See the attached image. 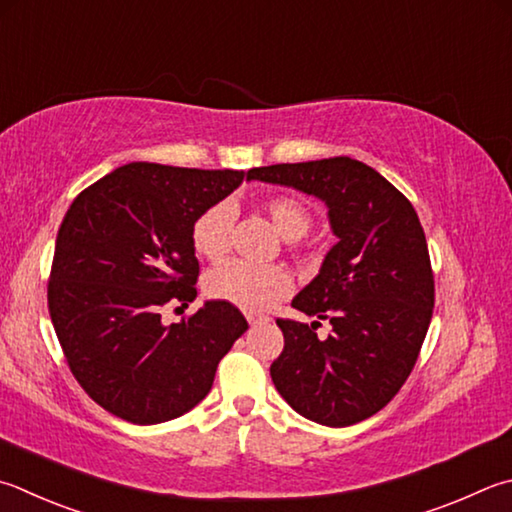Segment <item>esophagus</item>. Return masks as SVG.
<instances>
[{
    "mask_svg": "<svg viewBox=\"0 0 512 512\" xmlns=\"http://www.w3.org/2000/svg\"><path fill=\"white\" fill-rule=\"evenodd\" d=\"M246 320L250 322V324H259V322H268L271 318H268V315H264V313H246Z\"/></svg>",
    "mask_w": 512,
    "mask_h": 512,
    "instance_id": "1",
    "label": "esophagus"
}]
</instances>
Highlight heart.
<instances>
[{
	"label": "heart",
	"instance_id": "obj_1",
	"mask_svg": "<svg viewBox=\"0 0 512 512\" xmlns=\"http://www.w3.org/2000/svg\"><path fill=\"white\" fill-rule=\"evenodd\" d=\"M262 210L284 239H300L311 228V208L293 194H271L262 201ZM232 208L215 203L201 212L192 224V248L208 262H219L230 250ZM293 280L282 266H253L239 259L212 268L206 277V293L212 300L230 302L246 311H264L288 295Z\"/></svg>",
	"mask_w": 512,
	"mask_h": 512
}]
</instances>
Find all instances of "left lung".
Returning <instances> with one entry per match:
<instances>
[{"instance_id": "left-lung-1", "label": "left lung", "mask_w": 512, "mask_h": 512, "mask_svg": "<svg viewBox=\"0 0 512 512\" xmlns=\"http://www.w3.org/2000/svg\"><path fill=\"white\" fill-rule=\"evenodd\" d=\"M248 179L320 197L338 235L318 277L293 300L331 331L320 340V322L277 318V392L315 423L365 421L405 385L432 320L434 273L416 210L374 167L349 156L253 167Z\"/></svg>"}]
</instances>
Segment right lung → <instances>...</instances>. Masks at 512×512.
Instances as JSON below:
<instances>
[{"mask_svg":"<svg viewBox=\"0 0 512 512\" xmlns=\"http://www.w3.org/2000/svg\"><path fill=\"white\" fill-rule=\"evenodd\" d=\"M244 172L129 163L73 199L46 284L73 378L102 410L136 425L170 421L206 398L219 360L248 322L212 300L165 324L167 304L197 297L192 224Z\"/></svg>","mask_w":512,"mask_h":512,"instance_id":"1","label":"right lung"}]
</instances>
